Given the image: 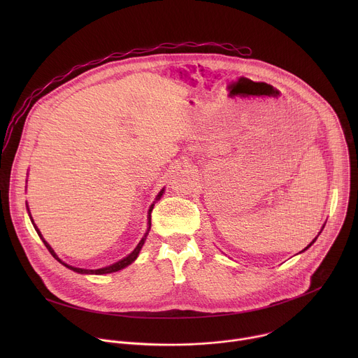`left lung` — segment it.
Wrapping results in <instances>:
<instances>
[{
	"mask_svg": "<svg viewBox=\"0 0 358 358\" xmlns=\"http://www.w3.org/2000/svg\"><path fill=\"white\" fill-rule=\"evenodd\" d=\"M324 225H326V224H324ZM324 225H323V227H322V229H320V232H319V234H317V236H319V235H320V234H322V231H323V228H324ZM317 236H316V238H315V239H313V241H312V242H310V243H309V245H308V246H306V248H304V249H303V250H301V252H304V250H308V249H309V248H310V246H312V245H313V243H315V242H316V239H317ZM301 252H300V253H301Z\"/></svg>",
	"mask_w": 358,
	"mask_h": 358,
	"instance_id": "left-lung-1",
	"label": "left lung"
}]
</instances>
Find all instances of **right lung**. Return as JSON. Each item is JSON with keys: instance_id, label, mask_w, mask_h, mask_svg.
<instances>
[{"instance_id": "obj_1", "label": "right lung", "mask_w": 358, "mask_h": 358, "mask_svg": "<svg viewBox=\"0 0 358 358\" xmlns=\"http://www.w3.org/2000/svg\"><path fill=\"white\" fill-rule=\"evenodd\" d=\"M163 194H164V188L157 194L156 201H159V199L163 196ZM156 201H155V202H156ZM155 202L151 203L150 208H148V213H147V231H145L144 236L141 238V241L138 242V245L134 248V250H133L131 253H129L126 258H123V259H120V261H117V262H115V264H112V265H109V266L100 268V269H82V268H75V266H72V265L65 264V262L58 257V255L55 253V250H54L52 248H50V245L43 239V236H42L41 231L38 229V227L35 225V222H34V220H32V217H31V213H29V208H28V203H27V208H28V214H29V218H31V222H32V225H34L35 231L38 232L39 238L42 239V242L45 243V246L48 248V250L50 252V255H52V257H54L59 264H62V265H64V266H66L68 269H71V271H73V272H76V273H80V275H106V273H113V272L122 271V269H124L126 266H129L130 264H133V262L137 259L138 253H140V250H141V248H143V245H144V242H145V239H147V235H148V232H150V228H151V211H152V208H155Z\"/></svg>"}]
</instances>
